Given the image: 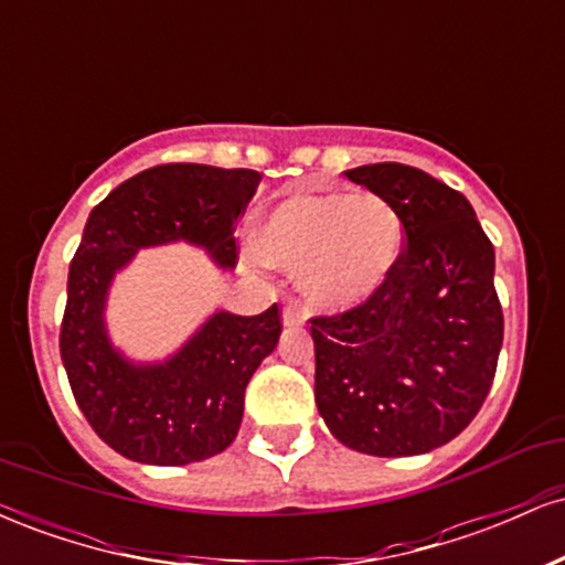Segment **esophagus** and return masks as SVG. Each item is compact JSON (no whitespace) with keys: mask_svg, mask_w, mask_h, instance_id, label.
Instances as JSON below:
<instances>
[{"mask_svg":"<svg viewBox=\"0 0 565 565\" xmlns=\"http://www.w3.org/2000/svg\"><path fill=\"white\" fill-rule=\"evenodd\" d=\"M302 321H305V310L300 305L289 302L287 308H284V323H287V327H302Z\"/></svg>","mask_w":565,"mask_h":565,"instance_id":"34e87169","label":"esophagus"}]
</instances>
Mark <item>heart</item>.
Listing matches in <instances>:
<instances>
[{
  "label": "heart",
  "mask_w": 565,
  "mask_h": 565,
  "mask_svg": "<svg viewBox=\"0 0 565 565\" xmlns=\"http://www.w3.org/2000/svg\"><path fill=\"white\" fill-rule=\"evenodd\" d=\"M252 246L263 263L300 270L313 305L353 310L391 284L404 255V223L377 193H302L263 217Z\"/></svg>",
  "instance_id": "1"
}]
</instances>
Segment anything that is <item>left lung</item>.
<instances>
[{
  "label": "left lung",
  "mask_w": 565,
  "mask_h": 565,
  "mask_svg": "<svg viewBox=\"0 0 565 565\" xmlns=\"http://www.w3.org/2000/svg\"><path fill=\"white\" fill-rule=\"evenodd\" d=\"M345 174L395 206L404 255L366 305L310 319L316 406L348 449L414 457L457 438L491 391L504 337L494 246L470 201L417 167Z\"/></svg>",
  "instance_id": "1"
}]
</instances>
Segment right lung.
Returning a JSON list of instances; mask_svg holds the SVG:
<instances>
[{
    "label": "right lung",
    "mask_w": 565,
    "mask_h": 565,
    "mask_svg": "<svg viewBox=\"0 0 565 565\" xmlns=\"http://www.w3.org/2000/svg\"><path fill=\"white\" fill-rule=\"evenodd\" d=\"M260 185L255 170L159 164L114 188L89 212L68 268L61 359L93 430L121 457L146 465L201 462L228 449L252 374L281 337V308L260 316L220 310L157 366H135L103 323L108 284L140 246L185 238L225 268L238 260V217Z\"/></svg>",
    "instance_id": "obj_1"
}]
</instances>
